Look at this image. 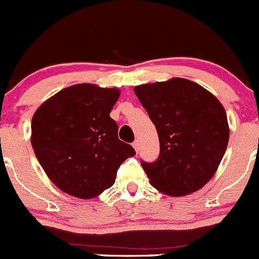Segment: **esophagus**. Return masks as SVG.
I'll use <instances>...</instances> for the list:
<instances>
[{
  "mask_svg": "<svg viewBox=\"0 0 259 259\" xmlns=\"http://www.w3.org/2000/svg\"><path fill=\"white\" fill-rule=\"evenodd\" d=\"M132 146H133V148H135V150L138 152V148H140V142H138V140H136L135 142L132 143Z\"/></svg>",
  "mask_w": 259,
  "mask_h": 259,
  "instance_id": "34e87169",
  "label": "esophagus"
}]
</instances>
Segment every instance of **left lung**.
Returning a JSON list of instances; mask_svg holds the SVG:
<instances>
[{
  "label": "left lung",
  "mask_w": 259,
  "mask_h": 259,
  "mask_svg": "<svg viewBox=\"0 0 259 259\" xmlns=\"http://www.w3.org/2000/svg\"><path fill=\"white\" fill-rule=\"evenodd\" d=\"M135 93L160 140L157 160L141 161L151 185L170 196L195 193L213 178L227 150L224 107L210 92L183 78L138 85Z\"/></svg>",
  "instance_id": "left-lung-1"
}]
</instances>
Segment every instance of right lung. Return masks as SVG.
<instances>
[{"label": "right lung", "mask_w": 259, "mask_h": 259, "mask_svg": "<svg viewBox=\"0 0 259 259\" xmlns=\"http://www.w3.org/2000/svg\"><path fill=\"white\" fill-rule=\"evenodd\" d=\"M118 89L76 84L42 103L31 121V143L44 171L60 190L96 198L116 181L117 170L136 155L118 138L109 117Z\"/></svg>", "instance_id": "add662e5"}]
</instances>
